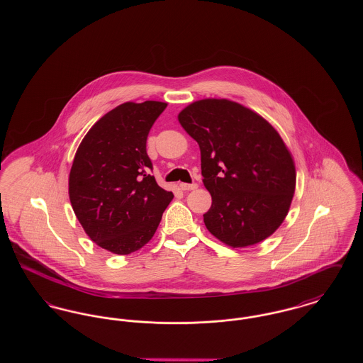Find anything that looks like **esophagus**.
Segmentation results:
<instances>
[{
	"instance_id": "34e87169",
	"label": "esophagus",
	"mask_w": 363,
	"mask_h": 363,
	"mask_svg": "<svg viewBox=\"0 0 363 363\" xmlns=\"http://www.w3.org/2000/svg\"><path fill=\"white\" fill-rule=\"evenodd\" d=\"M179 188L182 190H194L199 188V185L197 184H184V182H181Z\"/></svg>"
}]
</instances>
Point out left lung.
<instances>
[{
    "label": "left lung",
    "instance_id": "left-lung-1",
    "mask_svg": "<svg viewBox=\"0 0 363 363\" xmlns=\"http://www.w3.org/2000/svg\"><path fill=\"white\" fill-rule=\"evenodd\" d=\"M178 121L201 152L203 182L212 197L208 231L231 247L272 235L293 201V155L277 129L256 111L228 99L186 106Z\"/></svg>",
    "mask_w": 363,
    "mask_h": 363
}]
</instances>
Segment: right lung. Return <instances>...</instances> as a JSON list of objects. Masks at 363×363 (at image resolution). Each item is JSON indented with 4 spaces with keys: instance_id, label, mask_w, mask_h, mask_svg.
Returning a JSON list of instances; mask_svg holds the SVG:
<instances>
[{
    "instance_id": "1",
    "label": "right lung",
    "mask_w": 363,
    "mask_h": 363,
    "mask_svg": "<svg viewBox=\"0 0 363 363\" xmlns=\"http://www.w3.org/2000/svg\"><path fill=\"white\" fill-rule=\"evenodd\" d=\"M164 102H125L95 122L82 140L69 173V200L86 235L114 255L151 241L172 191L150 174L147 138Z\"/></svg>"
}]
</instances>
